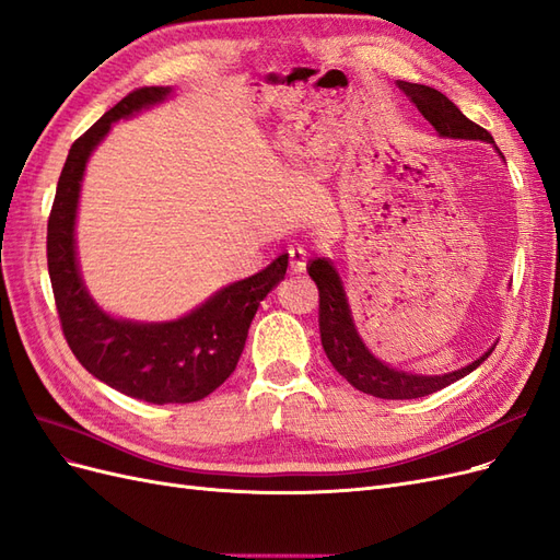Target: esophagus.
Here are the masks:
<instances>
[{
  "instance_id": "34e87169",
  "label": "esophagus",
  "mask_w": 560,
  "mask_h": 560,
  "mask_svg": "<svg viewBox=\"0 0 560 560\" xmlns=\"http://www.w3.org/2000/svg\"><path fill=\"white\" fill-rule=\"evenodd\" d=\"M306 264H308V252L294 245L290 247V268L294 270V273H301V270H306Z\"/></svg>"
}]
</instances>
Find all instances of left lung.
<instances>
[{
  "label": "left lung",
  "instance_id": "8db88e82",
  "mask_svg": "<svg viewBox=\"0 0 560 560\" xmlns=\"http://www.w3.org/2000/svg\"><path fill=\"white\" fill-rule=\"evenodd\" d=\"M397 86L418 107V112L428 118L439 138L481 140V142L493 144L490 132L469 121V118L457 109L444 93H439L430 86H420V83H409V81H399ZM308 276L315 280L319 290L322 348H325L327 358L338 374H341L352 387L362 389L366 395H374L381 399L428 397L436 393V389H442L471 374V371L481 362H486L488 354L495 348V346L488 348L479 360H474L471 364L442 376H420V374H409V371H401V369H393L389 364L381 362L376 354L364 346L358 327H354L343 282L338 278L334 264L325 257H315L308 264Z\"/></svg>",
  "mask_w": 560,
  "mask_h": 560
}]
</instances>
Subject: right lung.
<instances>
[{
    "instance_id": "obj_1",
    "label": "right lung",
    "mask_w": 560,
    "mask_h": 560,
    "mask_svg": "<svg viewBox=\"0 0 560 560\" xmlns=\"http://www.w3.org/2000/svg\"><path fill=\"white\" fill-rule=\"evenodd\" d=\"M171 86L128 93L72 144L48 217L46 257L67 346L97 381L149 404H189L222 385L241 360L247 329L266 294L284 278L287 254L252 278L214 292L171 322H132L105 313L83 284L77 261V208L93 149L112 124L171 97Z\"/></svg>"
}]
</instances>
